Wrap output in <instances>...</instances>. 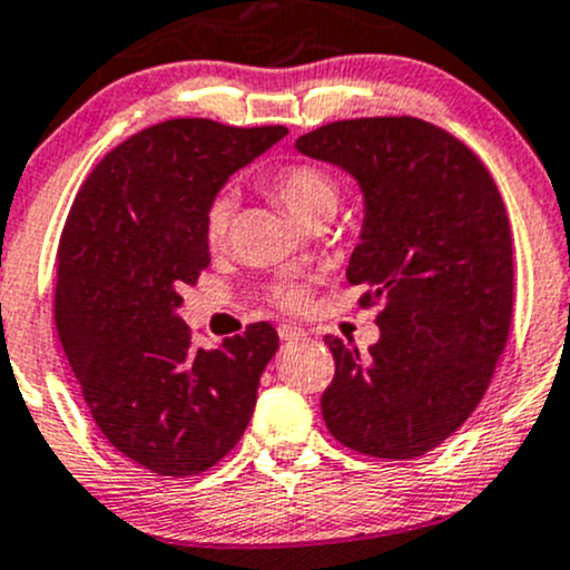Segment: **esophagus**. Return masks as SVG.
<instances>
[{
	"label": "esophagus",
	"instance_id": "obj_1",
	"mask_svg": "<svg viewBox=\"0 0 570 570\" xmlns=\"http://www.w3.org/2000/svg\"><path fill=\"white\" fill-rule=\"evenodd\" d=\"M277 334L283 342H302V338H306V331L298 328V325H291V323H283L277 328Z\"/></svg>",
	"mask_w": 570,
	"mask_h": 570
}]
</instances>
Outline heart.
Wrapping results in <instances>:
<instances>
[{"mask_svg": "<svg viewBox=\"0 0 570 570\" xmlns=\"http://www.w3.org/2000/svg\"><path fill=\"white\" fill-rule=\"evenodd\" d=\"M268 188L274 190L279 202L291 209L298 220L309 223L312 217L323 213H334L338 202V185L323 166L315 164H287L283 169L268 177ZM234 194L223 190L209 202L204 213V236L213 247L223 245L232 228L234 217ZM268 298L285 309H298L306 304V285L302 283H283L268 291Z\"/></svg>", "mask_w": 570, "mask_h": 570, "instance_id": "b5f03b06", "label": "heart"}]
</instances>
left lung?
<instances>
[{
    "instance_id": "1",
    "label": "left lung",
    "mask_w": 570,
    "mask_h": 570,
    "mask_svg": "<svg viewBox=\"0 0 570 570\" xmlns=\"http://www.w3.org/2000/svg\"><path fill=\"white\" fill-rule=\"evenodd\" d=\"M296 147L361 185L347 283L363 287L361 306L382 304L368 355L325 336V425L361 455H425L469 420L507 347L514 258L498 185L471 147L409 115L336 120Z\"/></svg>"
}]
</instances>
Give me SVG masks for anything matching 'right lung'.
<instances>
[{
    "mask_svg": "<svg viewBox=\"0 0 570 570\" xmlns=\"http://www.w3.org/2000/svg\"><path fill=\"white\" fill-rule=\"evenodd\" d=\"M287 134L175 118L107 153L69 209L56 331L94 423L158 476H194L234 450L277 353L268 323L196 347L177 315L209 266L204 213L223 183Z\"/></svg>",
    "mask_w": 570,
    "mask_h": 570,
    "instance_id": "right-lung-1",
    "label": "right lung"
}]
</instances>
